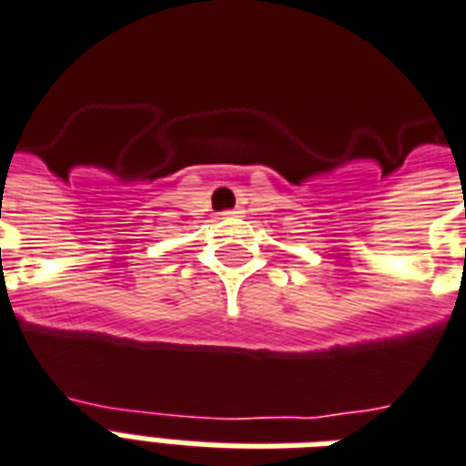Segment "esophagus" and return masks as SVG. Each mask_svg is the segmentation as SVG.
I'll return each instance as SVG.
<instances>
[{
    "instance_id": "esophagus-1",
    "label": "esophagus",
    "mask_w": 466,
    "mask_h": 466,
    "mask_svg": "<svg viewBox=\"0 0 466 466\" xmlns=\"http://www.w3.org/2000/svg\"><path fill=\"white\" fill-rule=\"evenodd\" d=\"M238 213H243V211H240V208H230V211H223L220 216H226V218H228V216H238Z\"/></svg>"
}]
</instances>
